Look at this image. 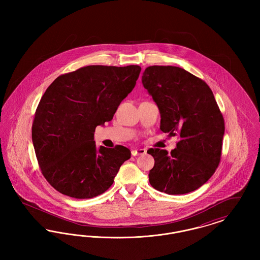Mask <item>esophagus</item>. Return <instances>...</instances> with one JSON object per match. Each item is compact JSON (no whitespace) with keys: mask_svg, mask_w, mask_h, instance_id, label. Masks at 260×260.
I'll list each match as a JSON object with an SVG mask.
<instances>
[{"mask_svg":"<svg viewBox=\"0 0 260 260\" xmlns=\"http://www.w3.org/2000/svg\"><path fill=\"white\" fill-rule=\"evenodd\" d=\"M133 156H138V155H144L146 154V150L145 149H134L132 151Z\"/></svg>","mask_w":260,"mask_h":260,"instance_id":"1","label":"esophagus"}]
</instances>
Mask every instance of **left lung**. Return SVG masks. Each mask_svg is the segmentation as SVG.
I'll return each mask as SVG.
<instances>
[{
  "mask_svg": "<svg viewBox=\"0 0 260 260\" xmlns=\"http://www.w3.org/2000/svg\"><path fill=\"white\" fill-rule=\"evenodd\" d=\"M142 85L161 114V132L178 135L176 148L149 149L155 164L149 182L169 195H181L204 185L218 167L224 135L222 114L210 87L175 66H149Z\"/></svg>",
  "mask_w": 260,
  "mask_h": 260,
  "instance_id": "left-lung-1",
  "label": "left lung"
}]
</instances>
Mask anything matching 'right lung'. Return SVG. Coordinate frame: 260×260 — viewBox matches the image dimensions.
<instances>
[{
	"instance_id": "1",
	"label": "right lung",
	"mask_w": 260,
	"mask_h": 260,
	"mask_svg": "<svg viewBox=\"0 0 260 260\" xmlns=\"http://www.w3.org/2000/svg\"><path fill=\"white\" fill-rule=\"evenodd\" d=\"M140 66L89 65L57 77L40 100L32 141L41 171L63 195L89 199L114 182L129 149L95 145V127L110 122L134 89Z\"/></svg>"
}]
</instances>
